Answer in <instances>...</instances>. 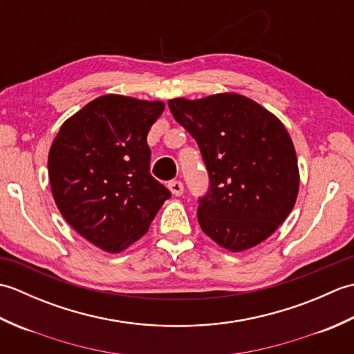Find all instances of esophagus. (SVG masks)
Instances as JSON below:
<instances>
[{
    "label": "esophagus",
    "instance_id": "34e87169",
    "mask_svg": "<svg viewBox=\"0 0 354 354\" xmlns=\"http://www.w3.org/2000/svg\"><path fill=\"white\" fill-rule=\"evenodd\" d=\"M169 189L173 194H175V196H181V194L184 193V184L181 181H170Z\"/></svg>",
    "mask_w": 354,
    "mask_h": 354
}]
</instances>
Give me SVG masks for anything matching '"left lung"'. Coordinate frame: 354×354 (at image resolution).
Returning <instances> with one entry per match:
<instances>
[{"label": "left lung", "mask_w": 354, "mask_h": 354, "mask_svg": "<svg viewBox=\"0 0 354 354\" xmlns=\"http://www.w3.org/2000/svg\"><path fill=\"white\" fill-rule=\"evenodd\" d=\"M169 108L196 140L209 175L198 208L202 231L231 252L274 234L299 190L295 147L280 118L237 93L178 97Z\"/></svg>", "instance_id": "obj_1"}]
</instances>
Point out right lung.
Segmentation results:
<instances>
[{
	"label": "right lung",
	"mask_w": 354,
	"mask_h": 354,
	"mask_svg": "<svg viewBox=\"0 0 354 354\" xmlns=\"http://www.w3.org/2000/svg\"><path fill=\"white\" fill-rule=\"evenodd\" d=\"M164 102L106 94L66 118L48 152L59 212L100 250L118 254L149 231L171 194L150 175L147 133Z\"/></svg>",
	"instance_id": "1"
}]
</instances>
